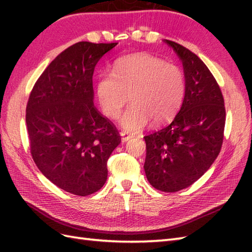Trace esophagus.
<instances>
[{
    "label": "esophagus",
    "mask_w": 252,
    "mask_h": 252,
    "mask_svg": "<svg viewBox=\"0 0 252 252\" xmlns=\"http://www.w3.org/2000/svg\"><path fill=\"white\" fill-rule=\"evenodd\" d=\"M120 135H121V138L123 142H126V141H130L131 138L133 137V135L131 134V133L129 132H126V131H121L120 132Z\"/></svg>",
    "instance_id": "1"
}]
</instances>
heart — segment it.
Segmentation results:
<instances>
[{"label":"heart","instance_id":"obj_1","mask_svg":"<svg viewBox=\"0 0 252 252\" xmlns=\"http://www.w3.org/2000/svg\"><path fill=\"white\" fill-rule=\"evenodd\" d=\"M95 94L101 112L109 119L120 116L126 104L121 125L129 131L143 129L149 121L163 126L178 115L185 98L186 80L182 69L149 54L121 57L112 71L100 72Z\"/></svg>","mask_w":252,"mask_h":252}]
</instances>
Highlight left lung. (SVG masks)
<instances>
[{"instance_id":"obj_1","label":"left lung","mask_w":252,"mask_h":252,"mask_svg":"<svg viewBox=\"0 0 252 252\" xmlns=\"http://www.w3.org/2000/svg\"><path fill=\"white\" fill-rule=\"evenodd\" d=\"M164 42L183 63L186 94L173 121L144 136V169L155 189L174 192L195 183L215 162L223 144L226 114L221 89L205 63L185 46Z\"/></svg>"}]
</instances>
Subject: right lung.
<instances>
[{"mask_svg": "<svg viewBox=\"0 0 252 252\" xmlns=\"http://www.w3.org/2000/svg\"><path fill=\"white\" fill-rule=\"evenodd\" d=\"M118 43L78 42L36 80L26 108L32 159L60 189L77 196L99 190L121 136L93 103L96 63Z\"/></svg>", "mask_w": 252, "mask_h": 252, "instance_id": "1", "label": "right lung"}]
</instances>
